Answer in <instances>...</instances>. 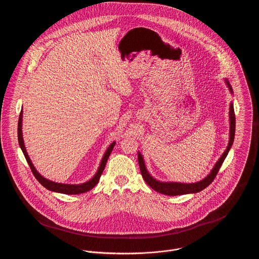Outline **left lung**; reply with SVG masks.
Segmentation results:
<instances>
[{
    "mask_svg": "<svg viewBox=\"0 0 259 259\" xmlns=\"http://www.w3.org/2000/svg\"><path fill=\"white\" fill-rule=\"evenodd\" d=\"M225 82L230 91V93L232 94V88L229 84L228 80L225 79ZM229 142H228V146L225 149V151L222 153L221 158L218 160V162L215 163V165L213 166V168L211 169L210 174L203 179L200 182L194 183V184H182V183H163V182H159L155 179H153L149 174H148V169L146 167L145 164V160L144 157L142 155L141 152H138V159H139V164H140V169L142 172V176L145 180V182L148 184L153 190L165 194V195H182V194H187V193H196L201 191L202 189H204L205 187H207L210 185L213 180L215 179L221 166L222 165V162L224 161L226 155L228 154L229 149L231 148V146L233 145V141H234V134H235V114H234V109H233V104L230 103L229 106Z\"/></svg>",
    "mask_w": 259,
    "mask_h": 259,
    "instance_id": "left-lung-1",
    "label": "left lung"
}]
</instances>
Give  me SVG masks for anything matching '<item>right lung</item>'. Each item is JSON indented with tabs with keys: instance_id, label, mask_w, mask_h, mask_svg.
Listing matches in <instances>:
<instances>
[{
	"instance_id": "obj_1",
	"label": "right lung",
	"mask_w": 259,
	"mask_h": 259,
	"mask_svg": "<svg viewBox=\"0 0 259 259\" xmlns=\"http://www.w3.org/2000/svg\"><path fill=\"white\" fill-rule=\"evenodd\" d=\"M22 121H23V110L21 111L20 113V116H19V123H18V140H19V145H20V148H22L23 152H24V155L32 169V172L33 175L35 176V178L37 179V182L42 185L44 187H46L47 189L51 190V191H55V192H60V193H65V194H79V193H83V192H87L89 191L90 189H92L95 185H97L100 181V178L105 169V166H106V163L108 161V158L111 154V150L113 149V147L115 145V142L111 143V146L108 148L107 151L105 152L104 156H103V159L101 161V164L99 166V169L97 171V174L94 176V178L92 180H90L89 182L87 183H83V184H80V185H68V184H58V183H55V182H52V181H49L47 180L46 178H44L42 176H40L36 169V167L34 166V164L32 163L29 155H28V152L26 150L25 148V144H24V140H23V133H22Z\"/></svg>"
}]
</instances>
